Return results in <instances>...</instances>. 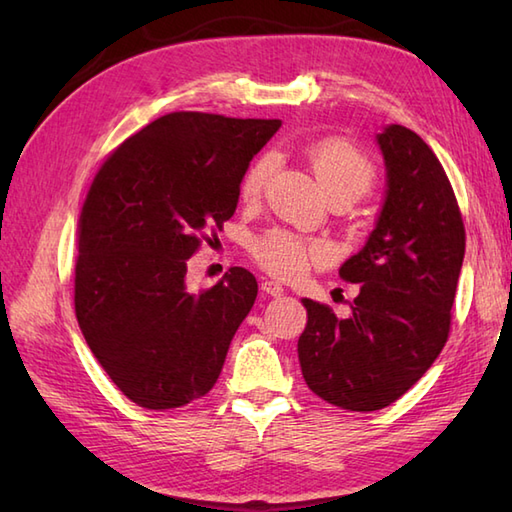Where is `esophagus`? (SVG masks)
<instances>
[{"label": "esophagus", "instance_id": "esophagus-1", "mask_svg": "<svg viewBox=\"0 0 512 512\" xmlns=\"http://www.w3.org/2000/svg\"><path fill=\"white\" fill-rule=\"evenodd\" d=\"M262 292L268 297H281L284 295V288H281V284H277V281L266 279V281H262Z\"/></svg>", "mask_w": 512, "mask_h": 512}]
</instances>
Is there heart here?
I'll return each instance as SVG.
<instances>
[{"mask_svg":"<svg viewBox=\"0 0 512 512\" xmlns=\"http://www.w3.org/2000/svg\"><path fill=\"white\" fill-rule=\"evenodd\" d=\"M310 167L332 204L347 206L374 189L378 180L376 162L361 147L341 136L321 138L306 147ZM275 171V156L262 154L250 162L239 182L244 202H257ZM253 257L266 273L279 279H299L310 268L325 264L328 248L317 239L290 231H270L253 242Z\"/></svg>","mask_w":512,"mask_h":512,"instance_id":"1","label":"heart"}]
</instances>
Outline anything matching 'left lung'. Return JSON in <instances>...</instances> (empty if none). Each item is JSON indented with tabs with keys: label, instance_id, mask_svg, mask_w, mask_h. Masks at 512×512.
<instances>
[{
	"label": "left lung",
	"instance_id": "obj_1",
	"mask_svg": "<svg viewBox=\"0 0 512 512\" xmlns=\"http://www.w3.org/2000/svg\"><path fill=\"white\" fill-rule=\"evenodd\" d=\"M387 165V200L361 253L339 277L361 284L339 319L325 303L308 310L299 336L306 385L347 411L389 407L418 383L451 332L466 231L440 160L402 125L378 134Z\"/></svg>",
	"mask_w": 512,
	"mask_h": 512
}]
</instances>
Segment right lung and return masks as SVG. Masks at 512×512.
Masks as SVG:
<instances>
[{"label":"right lung","instance_id":"obj_1","mask_svg":"<svg viewBox=\"0 0 512 512\" xmlns=\"http://www.w3.org/2000/svg\"><path fill=\"white\" fill-rule=\"evenodd\" d=\"M281 121L171 112L105 158L79 215L74 312L92 354L138 407L213 389L257 297L246 268L191 295L187 259L231 220L248 162Z\"/></svg>","mask_w":512,"mask_h":512}]
</instances>
